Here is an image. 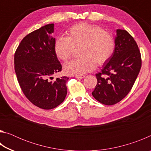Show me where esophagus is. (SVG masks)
<instances>
[{
	"instance_id": "34e87169",
	"label": "esophagus",
	"mask_w": 151,
	"mask_h": 151,
	"mask_svg": "<svg viewBox=\"0 0 151 151\" xmlns=\"http://www.w3.org/2000/svg\"><path fill=\"white\" fill-rule=\"evenodd\" d=\"M75 77L76 78H78V79H82V78H83L84 77H85V76H84V75H76Z\"/></svg>"
}]
</instances>
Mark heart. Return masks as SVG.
Returning a JSON list of instances; mask_svg holds the SVG:
<instances>
[{"label":"heart","mask_w":151,"mask_h":151,"mask_svg":"<svg viewBox=\"0 0 151 151\" xmlns=\"http://www.w3.org/2000/svg\"><path fill=\"white\" fill-rule=\"evenodd\" d=\"M67 37H59L55 40L54 49L57 57L68 61L79 49L80 58L70 61L64 66L68 75H82L94 69L95 64L102 66L113 54L115 39L111 32L100 26L88 23L73 25L67 31Z\"/></svg>","instance_id":"heart-1"}]
</instances>
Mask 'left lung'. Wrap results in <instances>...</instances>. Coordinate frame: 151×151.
<instances>
[{"label": "left lung", "instance_id": "obj_1", "mask_svg": "<svg viewBox=\"0 0 151 151\" xmlns=\"http://www.w3.org/2000/svg\"><path fill=\"white\" fill-rule=\"evenodd\" d=\"M141 65V55L133 37L127 30H117L113 54L96 75L94 98L105 105L122 100L131 91Z\"/></svg>", "mask_w": 151, "mask_h": 151}]
</instances>
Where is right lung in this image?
<instances>
[{"instance_id":"right-lung-1","label":"right lung","mask_w":151,"mask_h":151,"mask_svg":"<svg viewBox=\"0 0 151 151\" xmlns=\"http://www.w3.org/2000/svg\"><path fill=\"white\" fill-rule=\"evenodd\" d=\"M54 24L42 27L23 38L14 53V70L25 96L36 106L49 110L65 100L67 76L50 81L62 70L55 52Z\"/></svg>"}]
</instances>
